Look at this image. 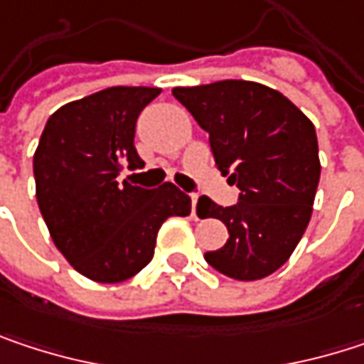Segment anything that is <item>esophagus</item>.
Listing matches in <instances>:
<instances>
[{"instance_id":"esophagus-1","label":"esophagus","mask_w":364,"mask_h":364,"mask_svg":"<svg viewBox=\"0 0 364 364\" xmlns=\"http://www.w3.org/2000/svg\"><path fill=\"white\" fill-rule=\"evenodd\" d=\"M196 204H198V193H191V215L198 219V215H196Z\"/></svg>"}]
</instances>
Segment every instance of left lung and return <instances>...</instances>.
I'll list each match as a JSON object with an SVG mask.
<instances>
[{
	"mask_svg": "<svg viewBox=\"0 0 364 364\" xmlns=\"http://www.w3.org/2000/svg\"><path fill=\"white\" fill-rule=\"evenodd\" d=\"M173 95L208 132L215 164L240 189L234 206L198 200V217L221 219L230 232L204 259L236 280L274 274L312 217L321 179L314 124L284 95L257 82L223 80Z\"/></svg>",
	"mask_w": 364,
	"mask_h": 364,
	"instance_id": "obj_1",
	"label": "left lung"
}]
</instances>
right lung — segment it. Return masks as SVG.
I'll list each match as a JSON object with an SVG mask.
<instances>
[{"label":"right lung","mask_w":364,"mask_h":364,"mask_svg":"<svg viewBox=\"0 0 364 364\" xmlns=\"http://www.w3.org/2000/svg\"><path fill=\"white\" fill-rule=\"evenodd\" d=\"M162 90L113 86L56 109L33 156L36 196L56 249L86 278L122 282L154 257L168 217L191 213L173 183L156 189L119 183L143 168L134 147L136 117Z\"/></svg>","instance_id":"right-lung-1"}]
</instances>
